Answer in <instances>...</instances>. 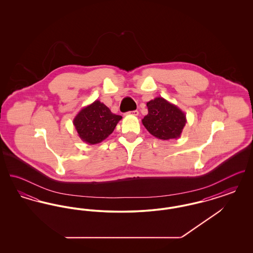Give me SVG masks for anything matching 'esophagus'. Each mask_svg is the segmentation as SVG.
Instances as JSON below:
<instances>
[{"instance_id": "obj_1", "label": "esophagus", "mask_w": 253, "mask_h": 253, "mask_svg": "<svg viewBox=\"0 0 253 253\" xmlns=\"http://www.w3.org/2000/svg\"><path fill=\"white\" fill-rule=\"evenodd\" d=\"M126 115H132V116H138V111H131L126 113Z\"/></svg>"}]
</instances>
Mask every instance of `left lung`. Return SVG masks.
I'll return each mask as SVG.
<instances>
[{"instance_id":"left-lung-1","label":"left lung","mask_w":253,"mask_h":253,"mask_svg":"<svg viewBox=\"0 0 253 253\" xmlns=\"http://www.w3.org/2000/svg\"><path fill=\"white\" fill-rule=\"evenodd\" d=\"M147 107L148 115L142 120V124L148 132L162 140L180 137L187 122L181 109L161 96L147 102Z\"/></svg>"}]
</instances>
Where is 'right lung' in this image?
Instances as JSON below:
<instances>
[{"label":"right lung","instance_id":"right-lung-1","mask_svg":"<svg viewBox=\"0 0 253 253\" xmlns=\"http://www.w3.org/2000/svg\"><path fill=\"white\" fill-rule=\"evenodd\" d=\"M121 119V116L113 114L105 104L95 100L78 113L73 124L84 142L94 145L106 139Z\"/></svg>","mask_w":253,"mask_h":253}]
</instances>
